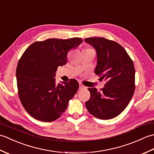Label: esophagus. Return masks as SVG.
<instances>
[{"instance_id":"obj_1","label":"esophagus","mask_w":154,"mask_h":154,"mask_svg":"<svg viewBox=\"0 0 154 154\" xmlns=\"http://www.w3.org/2000/svg\"><path fill=\"white\" fill-rule=\"evenodd\" d=\"M86 87L84 86L82 84H79V89H85Z\"/></svg>"}]
</instances>
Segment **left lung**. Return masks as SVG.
I'll return each mask as SVG.
<instances>
[{"label":"left lung","mask_w":154,"mask_h":154,"mask_svg":"<svg viewBox=\"0 0 154 154\" xmlns=\"http://www.w3.org/2000/svg\"><path fill=\"white\" fill-rule=\"evenodd\" d=\"M84 41L96 50L97 65L94 73L106 81L100 91L88 88L91 97L85 106L98 119H113L126 109L134 93L133 61L125 49L116 42L103 37L88 38Z\"/></svg>","instance_id":"left-lung-1"}]
</instances>
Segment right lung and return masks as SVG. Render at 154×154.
<instances>
[{
	"label": "right lung",
	"instance_id": "right-lung-1",
	"mask_svg": "<svg viewBox=\"0 0 154 154\" xmlns=\"http://www.w3.org/2000/svg\"><path fill=\"white\" fill-rule=\"evenodd\" d=\"M82 42L79 38L48 39L34 42L22 54L16 74L18 96L35 119L52 122L59 119L77 92V80L56 84L55 77L57 67L66 64L68 52Z\"/></svg>",
	"mask_w": 154,
	"mask_h": 154
}]
</instances>
